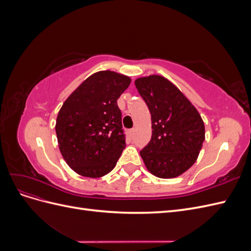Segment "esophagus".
<instances>
[{
  "instance_id": "obj_1",
  "label": "esophagus",
  "mask_w": 251,
  "mask_h": 251,
  "mask_svg": "<svg viewBox=\"0 0 251 251\" xmlns=\"http://www.w3.org/2000/svg\"><path fill=\"white\" fill-rule=\"evenodd\" d=\"M134 128H132V130H130V131H128V134H130V136H131V137H133V136H134Z\"/></svg>"
}]
</instances>
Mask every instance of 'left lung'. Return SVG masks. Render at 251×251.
I'll list each match as a JSON object with an SVG mask.
<instances>
[{
    "instance_id": "8db88e82",
    "label": "left lung",
    "mask_w": 251,
    "mask_h": 251,
    "mask_svg": "<svg viewBox=\"0 0 251 251\" xmlns=\"http://www.w3.org/2000/svg\"><path fill=\"white\" fill-rule=\"evenodd\" d=\"M151 113V138L140 156L148 171L162 179L176 178L197 161L205 139V126L188 98L161 75L135 80Z\"/></svg>"
}]
</instances>
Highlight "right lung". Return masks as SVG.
<instances>
[{
	"instance_id": "1",
	"label": "right lung",
	"mask_w": 251,
	"mask_h": 251,
	"mask_svg": "<svg viewBox=\"0 0 251 251\" xmlns=\"http://www.w3.org/2000/svg\"><path fill=\"white\" fill-rule=\"evenodd\" d=\"M131 78L114 71H98L83 80L60 108L55 125L58 148L80 176L109 174L126 148L117 100Z\"/></svg>"
}]
</instances>
